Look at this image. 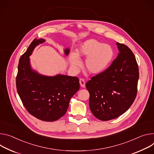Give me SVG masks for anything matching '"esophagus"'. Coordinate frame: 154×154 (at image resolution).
<instances>
[{"label":"esophagus","mask_w":154,"mask_h":154,"mask_svg":"<svg viewBox=\"0 0 154 154\" xmlns=\"http://www.w3.org/2000/svg\"><path fill=\"white\" fill-rule=\"evenodd\" d=\"M79 82H80V85L82 87L84 88L85 87V80H83V79H80L79 80Z\"/></svg>","instance_id":"34e87169"}]
</instances>
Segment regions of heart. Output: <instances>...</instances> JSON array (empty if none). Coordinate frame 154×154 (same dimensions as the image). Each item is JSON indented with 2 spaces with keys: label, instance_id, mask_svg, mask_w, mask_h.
<instances>
[{
  "label": "heart",
  "instance_id": "1",
  "mask_svg": "<svg viewBox=\"0 0 154 154\" xmlns=\"http://www.w3.org/2000/svg\"><path fill=\"white\" fill-rule=\"evenodd\" d=\"M114 57L113 48L108 44L91 38L82 43L76 50L69 56V62L74 68L82 65L80 58H86L85 67L92 74L103 72L109 66Z\"/></svg>",
  "mask_w": 154,
  "mask_h": 154
}]
</instances>
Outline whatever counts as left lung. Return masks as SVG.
<instances>
[{
    "mask_svg": "<svg viewBox=\"0 0 154 154\" xmlns=\"http://www.w3.org/2000/svg\"><path fill=\"white\" fill-rule=\"evenodd\" d=\"M117 58L105 71L86 84L92 114L100 120L114 119L127 111L137 94L139 69L132 51L117 43Z\"/></svg>",
    "mask_w": 154,
    "mask_h": 154,
    "instance_id": "1",
    "label": "left lung"
}]
</instances>
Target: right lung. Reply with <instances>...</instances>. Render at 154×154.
Returning a JSON list of instances; mask_svg holds the SVG:
<instances>
[{"label": "right lung", "mask_w": 154, "mask_h": 154, "mask_svg": "<svg viewBox=\"0 0 154 154\" xmlns=\"http://www.w3.org/2000/svg\"><path fill=\"white\" fill-rule=\"evenodd\" d=\"M44 42L43 38H35L21 57L16 84L20 99L29 113L39 120L53 122L66 114L70 100L79 90L80 84L77 77L45 76L32 69L29 57L35 47ZM69 51V48L64 50L66 56Z\"/></svg>", "instance_id": "add662e5"}]
</instances>
